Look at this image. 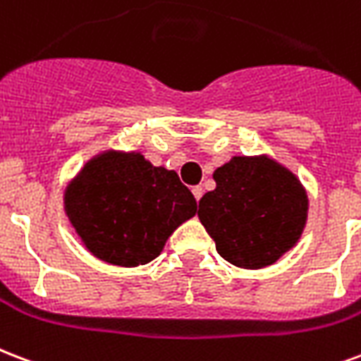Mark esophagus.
<instances>
[{
  "label": "esophagus",
  "instance_id": "obj_1",
  "mask_svg": "<svg viewBox=\"0 0 361 361\" xmlns=\"http://www.w3.org/2000/svg\"><path fill=\"white\" fill-rule=\"evenodd\" d=\"M202 192H204V189L200 185H195L192 187V195H195V199L200 200V197H202Z\"/></svg>",
  "mask_w": 361,
  "mask_h": 361
}]
</instances>
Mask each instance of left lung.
<instances>
[{
  "instance_id": "1",
  "label": "left lung",
  "mask_w": 361,
  "mask_h": 361,
  "mask_svg": "<svg viewBox=\"0 0 361 361\" xmlns=\"http://www.w3.org/2000/svg\"><path fill=\"white\" fill-rule=\"evenodd\" d=\"M214 180L216 189L199 202V219L224 259L263 269L295 246L309 199L293 172L267 155L233 157Z\"/></svg>"
}]
</instances>
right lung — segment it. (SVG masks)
Returning a JSON list of instances; mask_svg holds the SVG:
<instances>
[{
    "label": "right lung",
    "mask_w": 361,
    "mask_h": 361,
    "mask_svg": "<svg viewBox=\"0 0 361 361\" xmlns=\"http://www.w3.org/2000/svg\"><path fill=\"white\" fill-rule=\"evenodd\" d=\"M64 210L94 257L137 267L159 257L169 236L197 214V200L174 170L136 151L109 149L68 183Z\"/></svg>",
    "instance_id": "obj_1"
}]
</instances>
